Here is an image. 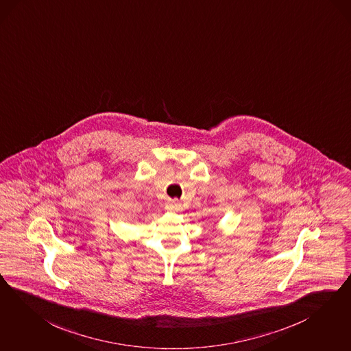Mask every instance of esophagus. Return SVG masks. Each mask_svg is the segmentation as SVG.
Segmentation results:
<instances>
[{
	"label": "esophagus",
	"instance_id": "34e87169",
	"mask_svg": "<svg viewBox=\"0 0 351 351\" xmlns=\"http://www.w3.org/2000/svg\"><path fill=\"white\" fill-rule=\"evenodd\" d=\"M167 209L170 210V212H180L183 209V206H182V204L180 202H177V200H171L169 203L167 204Z\"/></svg>",
	"mask_w": 351,
	"mask_h": 351
}]
</instances>
